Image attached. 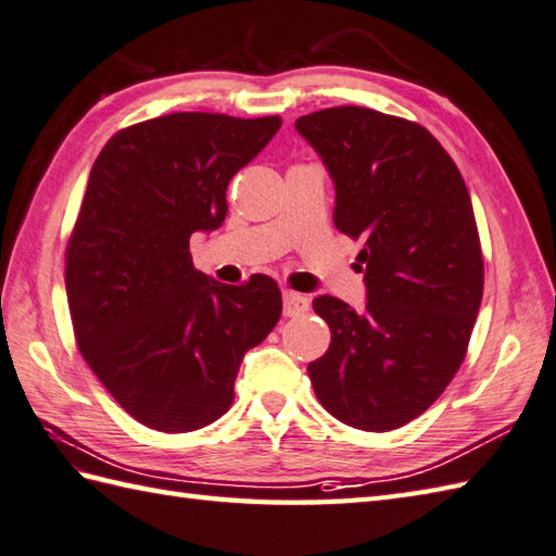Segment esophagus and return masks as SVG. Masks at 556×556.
Returning a JSON list of instances; mask_svg holds the SVG:
<instances>
[{
	"label": "esophagus",
	"instance_id": "34e87169",
	"mask_svg": "<svg viewBox=\"0 0 556 556\" xmlns=\"http://www.w3.org/2000/svg\"><path fill=\"white\" fill-rule=\"evenodd\" d=\"M309 309V300L294 290H282V314L286 316H300Z\"/></svg>",
	"mask_w": 556,
	"mask_h": 556
}]
</instances>
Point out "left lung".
I'll list each match as a JSON object with an SVG mask.
<instances>
[{
    "instance_id": "left-lung-1",
    "label": "left lung",
    "mask_w": 556,
    "mask_h": 556,
    "mask_svg": "<svg viewBox=\"0 0 556 556\" xmlns=\"http://www.w3.org/2000/svg\"><path fill=\"white\" fill-rule=\"evenodd\" d=\"M336 185V226L362 238L366 306L318 294L330 348L306 366L318 402L359 430L421 416L462 366L483 254L459 168L418 123L364 106L294 121Z\"/></svg>"
}]
</instances>
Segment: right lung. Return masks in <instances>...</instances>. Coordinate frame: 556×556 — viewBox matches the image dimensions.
Returning a JSON list of instances; mask_svg holds the SVG:
<instances>
[{"mask_svg": "<svg viewBox=\"0 0 556 556\" xmlns=\"http://www.w3.org/2000/svg\"><path fill=\"white\" fill-rule=\"evenodd\" d=\"M280 123L159 116L116 132L90 170L66 250L71 320L94 376L147 428L188 433L224 416L242 356L278 324L274 278H208L190 238L220 228L230 178Z\"/></svg>", "mask_w": 556, "mask_h": 556, "instance_id": "right-lung-1", "label": "right lung"}]
</instances>
